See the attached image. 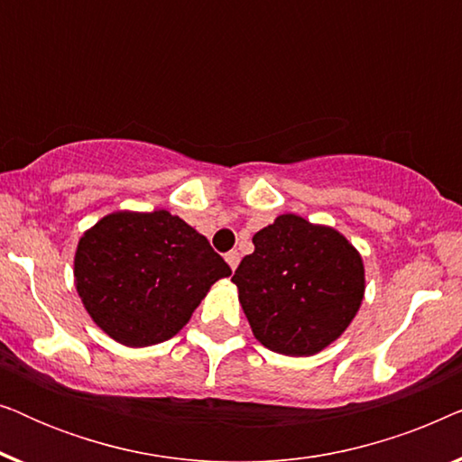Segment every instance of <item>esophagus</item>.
Returning a JSON list of instances; mask_svg holds the SVG:
<instances>
[{
  "label": "esophagus",
  "instance_id": "obj_1",
  "mask_svg": "<svg viewBox=\"0 0 462 462\" xmlns=\"http://www.w3.org/2000/svg\"><path fill=\"white\" fill-rule=\"evenodd\" d=\"M225 261L229 263L231 271H236V269H237V264H239V252H237V250H231V252H226V254H225Z\"/></svg>",
  "mask_w": 462,
  "mask_h": 462
}]
</instances>
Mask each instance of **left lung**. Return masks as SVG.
I'll return each instance as SVG.
<instances>
[{"label":"left lung","mask_w":462,"mask_h":462,"mask_svg":"<svg viewBox=\"0 0 462 462\" xmlns=\"http://www.w3.org/2000/svg\"><path fill=\"white\" fill-rule=\"evenodd\" d=\"M231 282L252 332L271 351L315 356L356 318L364 299L359 252L330 226L282 214L252 237Z\"/></svg>","instance_id":"8db88e82"}]
</instances>
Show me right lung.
<instances>
[{"label":"right lung","instance_id":"add662e5","mask_svg":"<svg viewBox=\"0 0 462 462\" xmlns=\"http://www.w3.org/2000/svg\"><path fill=\"white\" fill-rule=\"evenodd\" d=\"M229 264L185 220L166 210L116 212L75 252L86 311L113 340L149 346L172 338Z\"/></svg>","mask_w":462,"mask_h":462}]
</instances>
